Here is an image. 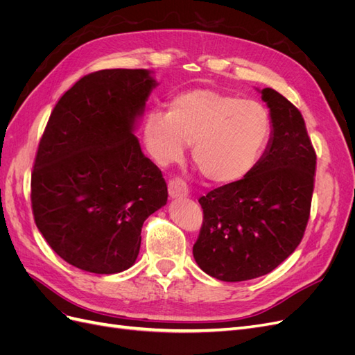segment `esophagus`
Listing matches in <instances>:
<instances>
[{
    "mask_svg": "<svg viewBox=\"0 0 355 355\" xmlns=\"http://www.w3.org/2000/svg\"><path fill=\"white\" fill-rule=\"evenodd\" d=\"M168 196L171 198H182L188 196V185L180 178H173L168 180Z\"/></svg>",
    "mask_w": 355,
    "mask_h": 355,
    "instance_id": "1",
    "label": "esophagus"
}]
</instances>
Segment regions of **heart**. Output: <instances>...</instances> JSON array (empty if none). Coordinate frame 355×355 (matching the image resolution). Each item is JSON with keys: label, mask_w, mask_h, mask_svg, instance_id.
<instances>
[{"label": "heart", "mask_w": 355, "mask_h": 355, "mask_svg": "<svg viewBox=\"0 0 355 355\" xmlns=\"http://www.w3.org/2000/svg\"><path fill=\"white\" fill-rule=\"evenodd\" d=\"M144 133L157 164L179 161L187 144H192V159L202 176L227 185L256 166L270 141L271 118L254 101L213 89H194L173 96L167 112H149Z\"/></svg>", "instance_id": "1"}]
</instances>
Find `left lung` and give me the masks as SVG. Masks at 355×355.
<instances>
[{
    "instance_id": "8db88e82",
    "label": "left lung",
    "mask_w": 355,
    "mask_h": 355,
    "mask_svg": "<svg viewBox=\"0 0 355 355\" xmlns=\"http://www.w3.org/2000/svg\"><path fill=\"white\" fill-rule=\"evenodd\" d=\"M262 99L272 121L265 154L243 179L198 200L202 225L192 253L220 282L275 270L302 241L309 219L317 154L304 116L274 89H263Z\"/></svg>"
}]
</instances>
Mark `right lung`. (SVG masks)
I'll return each mask as SVG.
<instances>
[{
    "label": "right lung",
    "instance_id": "right-lung-1",
    "mask_svg": "<svg viewBox=\"0 0 355 355\" xmlns=\"http://www.w3.org/2000/svg\"><path fill=\"white\" fill-rule=\"evenodd\" d=\"M155 80L146 69H102L63 93L31 175L37 228L63 261L94 274L130 268L142 225L167 202L161 170L133 135Z\"/></svg>",
    "mask_w": 355,
    "mask_h": 355
}]
</instances>
